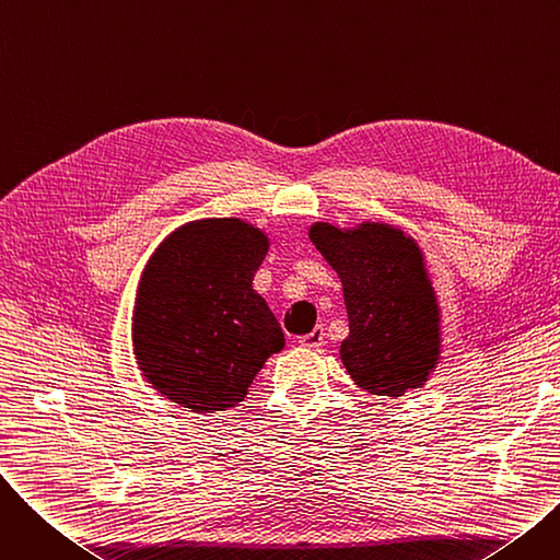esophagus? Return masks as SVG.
Instances as JSON below:
<instances>
[{
    "label": "esophagus",
    "mask_w": 560,
    "mask_h": 560,
    "mask_svg": "<svg viewBox=\"0 0 560 560\" xmlns=\"http://www.w3.org/2000/svg\"><path fill=\"white\" fill-rule=\"evenodd\" d=\"M325 338H327L325 329H322V327H315L311 334H306V336H302V338H300V345H302V347H306V349H317V347L325 345Z\"/></svg>",
    "instance_id": "1"
}]
</instances>
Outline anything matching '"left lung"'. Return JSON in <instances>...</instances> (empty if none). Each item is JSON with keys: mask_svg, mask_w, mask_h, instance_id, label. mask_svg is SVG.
<instances>
[{"mask_svg": "<svg viewBox=\"0 0 560 560\" xmlns=\"http://www.w3.org/2000/svg\"><path fill=\"white\" fill-rule=\"evenodd\" d=\"M308 238L342 283L351 381L390 399L422 388L443 354V308L418 241L386 222H313Z\"/></svg>", "mask_w": 560, "mask_h": 560, "instance_id": "left-lung-1", "label": "left lung"}]
</instances>
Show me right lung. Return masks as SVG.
<instances>
[{
	"mask_svg": "<svg viewBox=\"0 0 560 560\" xmlns=\"http://www.w3.org/2000/svg\"><path fill=\"white\" fill-rule=\"evenodd\" d=\"M268 233L241 218L176 226L147 260L136 288L131 345L140 374L195 413L241 404L283 349L275 313L252 288Z\"/></svg>",
	"mask_w": 560,
	"mask_h": 560,
	"instance_id": "add662e5",
	"label": "right lung"
}]
</instances>
